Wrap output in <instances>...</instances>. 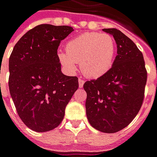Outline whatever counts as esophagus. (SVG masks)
I'll list each match as a JSON object with an SVG mask.
<instances>
[{
    "instance_id": "esophagus-1",
    "label": "esophagus",
    "mask_w": 157,
    "mask_h": 157,
    "mask_svg": "<svg viewBox=\"0 0 157 157\" xmlns=\"http://www.w3.org/2000/svg\"><path fill=\"white\" fill-rule=\"evenodd\" d=\"M78 83H79V86H80V87H82V86H83V85H84V83H85V82H84V81H83L82 79L79 78L78 79Z\"/></svg>"
}]
</instances>
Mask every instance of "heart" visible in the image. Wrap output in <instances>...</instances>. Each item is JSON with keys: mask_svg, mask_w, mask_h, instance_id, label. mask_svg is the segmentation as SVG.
I'll return each mask as SVG.
<instances>
[{"mask_svg": "<svg viewBox=\"0 0 157 157\" xmlns=\"http://www.w3.org/2000/svg\"><path fill=\"white\" fill-rule=\"evenodd\" d=\"M116 51L115 40L110 34L87 32L69 40L65 44V52L59 51L57 57L69 73H75L77 63H80L83 75L97 79L111 70Z\"/></svg>", "mask_w": 157, "mask_h": 157, "instance_id": "obj_1", "label": "heart"}]
</instances>
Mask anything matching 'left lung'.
Wrapping results in <instances>:
<instances>
[{
	"label": "left lung",
	"instance_id": "obj_1",
	"mask_svg": "<svg viewBox=\"0 0 157 157\" xmlns=\"http://www.w3.org/2000/svg\"><path fill=\"white\" fill-rule=\"evenodd\" d=\"M115 39L117 56L112 68L86 82V111L90 124L103 133L128 126L141 108L147 72L143 55L131 39L116 29H103Z\"/></svg>",
	"mask_w": 157,
	"mask_h": 157
}]
</instances>
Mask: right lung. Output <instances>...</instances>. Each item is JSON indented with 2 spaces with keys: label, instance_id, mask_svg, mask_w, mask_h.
<instances>
[{
  "label": "right lung",
  "instance_id": "add662e5",
  "mask_svg": "<svg viewBox=\"0 0 157 157\" xmlns=\"http://www.w3.org/2000/svg\"><path fill=\"white\" fill-rule=\"evenodd\" d=\"M73 31L69 26H37L19 39L9 59L10 94L22 121L36 132L58 127L78 89V78L64 75L57 57L60 42Z\"/></svg>",
  "mask_w": 157,
  "mask_h": 157
}]
</instances>
